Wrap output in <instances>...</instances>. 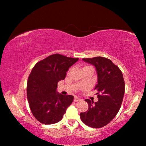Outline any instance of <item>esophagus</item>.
Here are the masks:
<instances>
[{
	"mask_svg": "<svg viewBox=\"0 0 146 146\" xmlns=\"http://www.w3.org/2000/svg\"><path fill=\"white\" fill-rule=\"evenodd\" d=\"M74 101L75 102H78V101H80L81 99L80 98L78 97V96H75L74 98Z\"/></svg>",
	"mask_w": 146,
	"mask_h": 146,
	"instance_id": "obj_1",
	"label": "esophagus"
}]
</instances>
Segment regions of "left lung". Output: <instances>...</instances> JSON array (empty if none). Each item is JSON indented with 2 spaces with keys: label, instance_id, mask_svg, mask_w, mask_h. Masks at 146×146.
<instances>
[{
  "label": "left lung",
  "instance_id": "1",
  "mask_svg": "<svg viewBox=\"0 0 146 146\" xmlns=\"http://www.w3.org/2000/svg\"><path fill=\"white\" fill-rule=\"evenodd\" d=\"M93 65L97 74L98 101L85 99L88 104V111L80 113L82 121L92 128L105 126L112 121L120 109L125 93V82L122 72L111 60L103 57L83 58Z\"/></svg>",
  "mask_w": 146,
  "mask_h": 146
}]
</instances>
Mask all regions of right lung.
I'll return each mask as SVG.
<instances>
[{
  "label": "right lung",
  "instance_id": "add662e5",
  "mask_svg": "<svg viewBox=\"0 0 146 146\" xmlns=\"http://www.w3.org/2000/svg\"><path fill=\"white\" fill-rule=\"evenodd\" d=\"M78 58L53 54L37 62L29 76L27 96L29 107L38 121L45 125L59 122L74 100L72 95L57 92L58 82Z\"/></svg>",
  "mask_w": 146,
  "mask_h": 146
}]
</instances>
